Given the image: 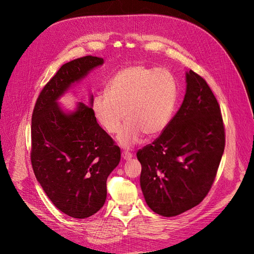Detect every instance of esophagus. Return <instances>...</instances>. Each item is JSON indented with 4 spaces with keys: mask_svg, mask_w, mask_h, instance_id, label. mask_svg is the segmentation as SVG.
<instances>
[{
    "mask_svg": "<svg viewBox=\"0 0 254 254\" xmlns=\"http://www.w3.org/2000/svg\"><path fill=\"white\" fill-rule=\"evenodd\" d=\"M122 155H123V158L126 159V161H128V159L132 157V153H130L129 151H124Z\"/></svg>",
    "mask_w": 254,
    "mask_h": 254,
    "instance_id": "34e87169",
    "label": "esophagus"
}]
</instances>
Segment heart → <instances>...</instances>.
Wrapping results in <instances>:
<instances>
[{"mask_svg": "<svg viewBox=\"0 0 254 254\" xmlns=\"http://www.w3.org/2000/svg\"><path fill=\"white\" fill-rule=\"evenodd\" d=\"M177 103V83L166 69L132 64L119 70L108 91L93 97L91 108L99 125L115 134L126 116L127 122L117 140L126 148L140 142L143 134L159 136L169 126Z\"/></svg>", "mask_w": 254, "mask_h": 254, "instance_id": "heart-1", "label": "heart"}]
</instances>
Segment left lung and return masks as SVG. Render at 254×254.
<instances>
[{"label": "left lung", "mask_w": 254, "mask_h": 254, "mask_svg": "<svg viewBox=\"0 0 254 254\" xmlns=\"http://www.w3.org/2000/svg\"><path fill=\"white\" fill-rule=\"evenodd\" d=\"M224 145L218 102L206 80L190 70L180 109L161 136L137 152L149 208L172 217L201 203L214 182Z\"/></svg>", "instance_id": "1"}]
</instances>
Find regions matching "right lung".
I'll use <instances>...</instances> for the list:
<instances>
[{
	"label": "right lung",
	"mask_w": 254,
	"mask_h": 254,
	"mask_svg": "<svg viewBox=\"0 0 254 254\" xmlns=\"http://www.w3.org/2000/svg\"><path fill=\"white\" fill-rule=\"evenodd\" d=\"M103 64L86 56L63 64L40 92L32 116L35 176L53 205L73 218H87L103 207L120 148L97 123L92 96L90 106L79 102L73 112L63 111L58 100Z\"/></svg>",
	"instance_id": "1"
}]
</instances>
